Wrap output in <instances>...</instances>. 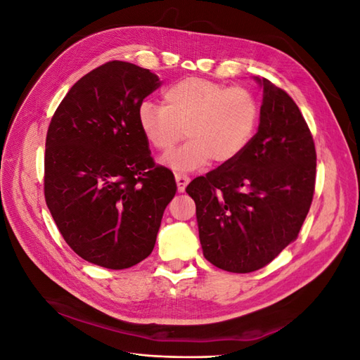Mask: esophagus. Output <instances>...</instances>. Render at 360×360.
<instances>
[{
	"instance_id": "esophagus-1",
	"label": "esophagus",
	"mask_w": 360,
	"mask_h": 360,
	"mask_svg": "<svg viewBox=\"0 0 360 360\" xmlns=\"http://www.w3.org/2000/svg\"><path fill=\"white\" fill-rule=\"evenodd\" d=\"M189 180H191V179L186 176V174H180V172L176 174V183H177L179 192H183L184 189H186Z\"/></svg>"
}]
</instances>
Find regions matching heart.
<instances>
[{
	"label": "heart",
	"mask_w": 360,
	"mask_h": 360,
	"mask_svg": "<svg viewBox=\"0 0 360 360\" xmlns=\"http://www.w3.org/2000/svg\"><path fill=\"white\" fill-rule=\"evenodd\" d=\"M258 120L259 103L252 91L197 76L165 86L162 105L143 102L138 108L141 134L159 151H169L186 130L188 143L162 159L180 172L201 169L212 159H237L252 141Z\"/></svg>",
	"instance_id": "obj_1"
}]
</instances>
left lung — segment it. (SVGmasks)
<instances>
[{
  "label": "left lung",
  "mask_w": 360,
  "mask_h": 360,
  "mask_svg": "<svg viewBox=\"0 0 360 360\" xmlns=\"http://www.w3.org/2000/svg\"><path fill=\"white\" fill-rule=\"evenodd\" d=\"M257 134L233 162L197 177L186 192L197 205L207 261L233 274L269 264L297 237L312 202L314 139L291 97L264 78Z\"/></svg>",
  "instance_id": "1"
}]
</instances>
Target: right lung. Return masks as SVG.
<instances>
[{
  "label": "right lung",
  "mask_w": 360,
  "mask_h": 360,
  "mask_svg": "<svg viewBox=\"0 0 360 360\" xmlns=\"http://www.w3.org/2000/svg\"><path fill=\"white\" fill-rule=\"evenodd\" d=\"M159 76L110 61L76 82L46 135L45 198L66 243L89 263L127 269L155 248L165 207L177 191L155 167L138 127V108Z\"/></svg>",
  "instance_id": "right-lung-1"
}]
</instances>
